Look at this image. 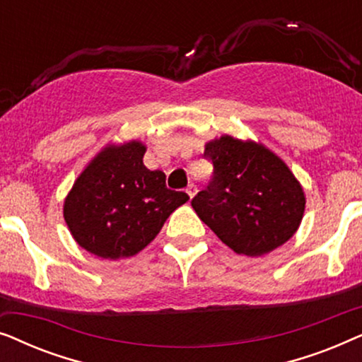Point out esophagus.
Instances as JSON below:
<instances>
[{
  "label": "esophagus",
  "mask_w": 362,
  "mask_h": 362,
  "mask_svg": "<svg viewBox=\"0 0 362 362\" xmlns=\"http://www.w3.org/2000/svg\"><path fill=\"white\" fill-rule=\"evenodd\" d=\"M186 192H187V196H189L191 199H192V197H194V194L197 192L196 185H189V186H187V187H186Z\"/></svg>",
  "instance_id": "obj_1"
}]
</instances>
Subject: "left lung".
Returning <instances> with one entry per match:
<instances>
[{
    "label": "left lung",
    "mask_w": 362,
    "mask_h": 362,
    "mask_svg": "<svg viewBox=\"0 0 362 362\" xmlns=\"http://www.w3.org/2000/svg\"><path fill=\"white\" fill-rule=\"evenodd\" d=\"M204 158L214 173L191 206L227 247L257 257L293 237L306 199L284 160L262 143L229 135L206 143Z\"/></svg>",
    "instance_id": "8db88e82"
}]
</instances>
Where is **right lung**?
Listing matches in <instances>:
<instances>
[{
	"label": "right lung",
	"instance_id": "obj_1",
	"mask_svg": "<svg viewBox=\"0 0 362 362\" xmlns=\"http://www.w3.org/2000/svg\"><path fill=\"white\" fill-rule=\"evenodd\" d=\"M141 141L107 145L64 201V219L82 249L117 260L145 249L189 196L166 187L165 173L143 165Z\"/></svg>",
	"mask_w": 362,
	"mask_h": 362
}]
</instances>
